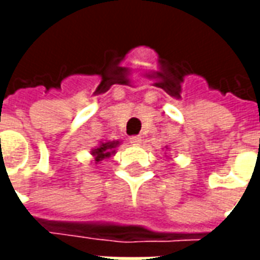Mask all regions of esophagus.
Here are the masks:
<instances>
[{"instance_id":"1","label":"esophagus","mask_w":260,"mask_h":260,"mask_svg":"<svg viewBox=\"0 0 260 260\" xmlns=\"http://www.w3.org/2000/svg\"><path fill=\"white\" fill-rule=\"evenodd\" d=\"M142 141H143V139H142L141 135L131 136V138H129V142L132 143V145H134V146H139V145L142 143Z\"/></svg>"}]
</instances>
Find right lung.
Listing matches in <instances>:
<instances>
[{
  "label": "right lung",
  "mask_w": 260,
  "mask_h": 260,
  "mask_svg": "<svg viewBox=\"0 0 260 260\" xmlns=\"http://www.w3.org/2000/svg\"><path fill=\"white\" fill-rule=\"evenodd\" d=\"M119 145L118 141H108V142H102L99 146H96L94 149H91L90 154L94 157V161L96 164L103 163L106 161L107 158H110L113 154H115V149Z\"/></svg>",
  "instance_id": "add662e5"
}]
</instances>
